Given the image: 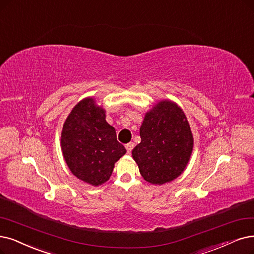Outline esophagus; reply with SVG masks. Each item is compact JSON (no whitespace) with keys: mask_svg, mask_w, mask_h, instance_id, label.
Here are the masks:
<instances>
[{"mask_svg":"<svg viewBox=\"0 0 254 254\" xmlns=\"http://www.w3.org/2000/svg\"><path fill=\"white\" fill-rule=\"evenodd\" d=\"M126 150H127V153H131V151H132V149L134 148V144L133 143H129L125 146Z\"/></svg>","mask_w":254,"mask_h":254,"instance_id":"34e87169","label":"esophagus"}]
</instances>
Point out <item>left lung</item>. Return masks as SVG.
I'll return each mask as SVG.
<instances>
[{
	"instance_id": "8db88e82",
	"label": "left lung",
	"mask_w": 254,
	"mask_h": 254,
	"mask_svg": "<svg viewBox=\"0 0 254 254\" xmlns=\"http://www.w3.org/2000/svg\"><path fill=\"white\" fill-rule=\"evenodd\" d=\"M140 143L132 157L140 175L152 185H164L185 171L194 149L188 119L175 102L161 100L148 110L139 129Z\"/></svg>"
}]
</instances>
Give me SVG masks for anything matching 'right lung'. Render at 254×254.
<instances>
[{"label": "right lung", "mask_w": 254, "mask_h": 254, "mask_svg": "<svg viewBox=\"0 0 254 254\" xmlns=\"http://www.w3.org/2000/svg\"><path fill=\"white\" fill-rule=\"evenodd\" d=\"M105 114L93 97L84 98L67 116L60 135V148L70 172L94 187L109 179L115 164L126 153Z\"/></svg>", "instance_id": "add662e5"}]
</instances>
